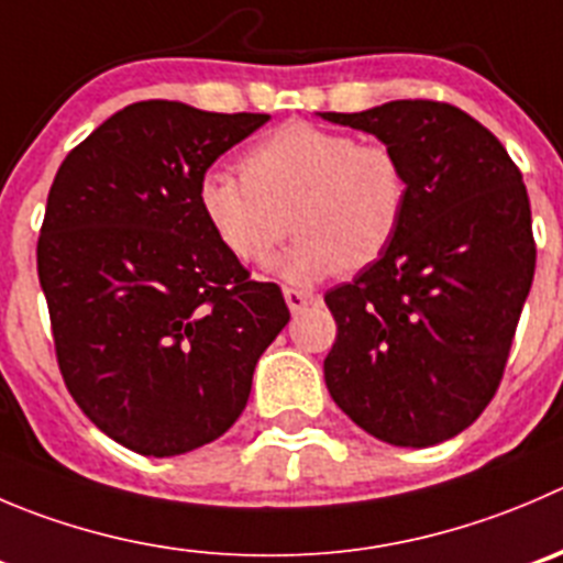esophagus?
<instances>
[{"label":"esophagus","instance_id":"obj_1","mask_svg":"<svg viewBox=\"0 0 563 563\" xmlns=\"http://www.w3.org/2000/svg\"><path fill=\"white\" fill-rule=\"evenodd\" d=\"M285 301H287V307H290L292 314H301L303 309H307L309 303L318 301V298L307 290H298V287H285Z\"/></svg>","mask_w":563,"mask_h":563}]
</instances>
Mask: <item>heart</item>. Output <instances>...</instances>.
<instances>
[{
  "mask_svg": "<svg viewBox=\"0 0 563 563\" xmlns=\"http://www.w3.org/2000/svg\"><path fill=\"white\" fill-rule=\"evenodd\" d=\"M409 198L398 148L309 121H290L245 148L240 176L210 170L198 181V210L234 260L265 265L287 232L298 234L278 265L292 282L382 260Z\"/></svg>",
  "mask_w": 563,
  "mask_h": 563,
  "instance_id": "b5f03b06",
  "label": "heart"
}]
</instances>
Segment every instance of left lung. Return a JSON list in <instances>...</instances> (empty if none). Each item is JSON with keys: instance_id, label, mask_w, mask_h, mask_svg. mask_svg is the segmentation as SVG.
Segmentation results:
<instances>
[{"instance_id": "1", "label": "left lung", "mask_w": 563, "mask_h": 563, "mask_svg": "<svg viewBox=\"0 0 563 563\" xmlns=\"http://www.w3.org/2000/svg\"><path fill=\"white\" fill-rule=\"evenodd\" d=\"M320 115L398 148L411 185L387 254L325 292L336 320L325 387L382 442L437 445L500 387L537 267L526 181L503 143L445 101Z\"/></svg>"}]
</instances>
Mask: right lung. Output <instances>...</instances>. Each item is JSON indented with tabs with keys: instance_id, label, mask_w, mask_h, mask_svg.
Instances as JSON below:
<instances>
[{
	"instance_id": "obj_1",
	"label": "right lung",
	"mask_w": 563,
	"mask_h": 563,
	"mask_svg": "<svg viewBox=\"0 0 563 563\" xmlns=\"http://www.w3.org/2000/svg\"><path fill=\"white\" fill-rule=\"evenodd\" d=\"M267 118L135 101L52 181L37 278L57 367L88 420L143 456L227 433L290 320L278 285L254 282L198 210L207 168Z\"/></svg>"
}]
</instances>
